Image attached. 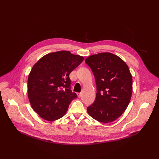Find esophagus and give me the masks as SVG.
<instances>
[{
    "mask_svg": "<svg viewBox=\"0 0 159 159\" xmlns=\"http://www.w3.org/2000/svg\"><path fill=\"white\" fill-rule=\"evenodd\" d=\"M82 93H78V97H79V98H80V97L82 96Z\"/></svg>",
    "mask_w": 159,
    "mask_h": 159,
    "instance_id": "esophagus-1",
    "label": "esophagus"
}]
</instances>
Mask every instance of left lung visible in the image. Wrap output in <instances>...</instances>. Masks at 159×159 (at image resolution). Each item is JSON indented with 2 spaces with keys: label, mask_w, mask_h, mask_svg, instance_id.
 <instances>
[{
  "label": "left lung",
  "mask_w": 159,
  "mask_h": 159,
  "mask_svg": "<svg viewBox=\"0 0 159 159\" xmlns=\"http://www.w3.org/2000/svg\"><path fill=\"white\" fill-rule=\"evenodd\" d=\"M85 62L95 78L96 95L87 107L89 114L96 120L109 123L126 110L132 94V76L120 58L111 53L91 55Z\"/></svg>",
  "instance_id": "8db88e82"
}]
</instances>
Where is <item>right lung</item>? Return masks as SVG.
<instances>
[{"mask_svg": "<svg viewBox=\"0 0 159 159\" xmlns=\"http://www.w3.org/2000/svg\"><path fill=\"white\" fill-rule=\"evenodd\" d=\"M84 59L60 51L45 55L34 65L28 80V98L41 118L53 121L66 114L72 100L77 97L70 90L69 74Z\"/></svg>", "mask_w": 159, "mask_h": 159, "instance_id": "obj_1", "label": "right lung"}]
</instances>
